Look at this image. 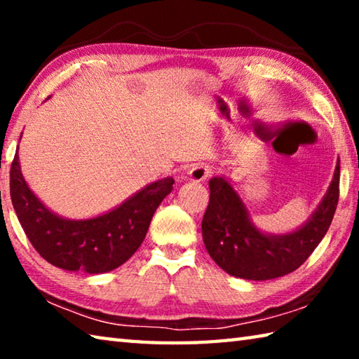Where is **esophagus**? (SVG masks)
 <instances>
[{"mask_svg":"<svg viewBox=\"0 0 359 359\" xmlns=\"http://www.w3.org/2000/svg\"><path fill=\"white\" fill-rule=\"evenodd\" d=\"M212 175V169L208 166H203V165H196L193 166L190 171H188V180H193V182H203L208 177Z\"/></svg>","mask_w":359,"mask_h":359,"instance_id":"esophagus-1","label":"esophagus"}]
</instances>
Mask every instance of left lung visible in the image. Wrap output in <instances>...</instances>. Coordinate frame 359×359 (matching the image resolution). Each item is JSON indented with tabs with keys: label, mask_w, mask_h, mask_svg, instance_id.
Instances as JSON below:
<instances>
[{
	"label": "left lung",
	"mask_w": 359,
	"mask_h": 359,
	"mask_svg": "<svg viewBox=\"0 0 359 359\" xmlns=\"http://www.w3.org/2000/svg\"><path fill=\"white\" fill-rule=\"evenodd\" d=\"M340 163L317 210L299 229L264 234L255 226L238 191L223 177L209 180L210 199L203 218V241L212 259L229 276L271 280L296 271L330 229L339 201Z\"/></svg>",
	"instance_id": "8db88e82"
}]
</instances>
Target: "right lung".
Returning a JSON list of instances; mask_svg holds the SVG:
<instances>
[{
  "label": "right lung",
  "mask_w": 359,
  "mask_h": 359,
  "mask_svg": "<svg viewBox=\"0 0 359 359\" xmlns=\"http://www.w3.org/2000/svg\"><path fill=\"white\" fill-rule=\"evenodd\" d=\"M172 185V177L156 180L107 214L68 220L48 210L29 190L19 155L15 154L11 165L12 205L36 252L53 266L87 274L109 272L133 257Z\"/></svg>",
  "instance_id": "right-lung-1"
}]
</instances>
